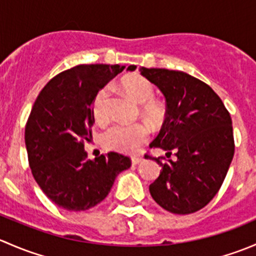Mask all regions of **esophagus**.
<instances>
[{
    "mask_svg": "<svg viewBox=\"0 0 256 256\" xmlns=\"http://www.w3.org/2000/svg\"><path fill=\"white\" fill-rule=\"evenodd\" d=\"M141 161H142V157H141V156H132V157H131V162H132V164H140Z\"/></svg>",
    "mask_w": 256,
    "mask_h": 256,
    "instance_id": "1",
    "label": "esophagus"
}]
</instances>
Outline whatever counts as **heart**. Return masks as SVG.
Masks as SVG:
<instances>
[{
    "mask_svg": "<svg viewBox=\"0 0 256 256\" xmlns=\"http://www.w3.org/2000/svg\"><path fill=\"white\" fill-rule=\"evenodd\" d=\"M124 92L138 104H141L144 115L151 121H158L164 115V108L154 100V88L150 80L144 76L132 74L125 76L120 82ZM108 98L109 89L102 88L95 95L92 105V116L96 121H104L108 116ZM150 130L144 122L114 124L100 136L102 144L106 150L131 154L135 152L148 138Z\"/></svg>",
    "mask_w": 256,
    "mask_h": 256,
    "instance_id": "obj_1",
    "label": "heart"
}]
</instances>
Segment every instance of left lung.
Listing matches in <instances>:
<instances>
[{
  "label": "left lung",
  "instance_id": "left-lung-1",
  "mask_svg": "<svg viewBox=\"0 0 256 256\" xmlns=\"http://www.w3.org/2000/svg\"><path fill=\"white\" fill-rule=\"evenodd\" d=\"M130 66L128 70H135ZM141 76L164 95L166 118L150 147L174 152V161L151 157L161 166L150 184L157 204L174 214H190L208 204L223 184L234 156L230 114L209 85L187 73L140 68Z\"/></svg>",
  "mask_w": 256,
  "mask_h": 256
}]
</instances>
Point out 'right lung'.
Returning a JSON list of instances; mask_svg holds the SVG:
<instances>
[{
	"label": "right lung",
	"mask_w": 256,
	"mask_h": 256,
	"mask_svg": "<svg viewBox=\"0 0 256 256\" xmlns=\"http://www.w3.org/2000/svg\"><path fill=\"white\" fill-rule=\"evenodd\" d=\"M125 66L82 64L47 82L36 99L24 130L26 148L36 182L49 200L66 210H86L109 194L130 157L109 152L88 158L95 95Z\"/></svg>",
	"instance_id": "obj_1"
}]
</instances>
